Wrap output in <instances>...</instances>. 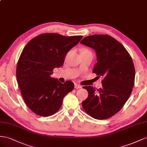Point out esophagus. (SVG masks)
Masks as SVG:
<instances>
[{
  "mask_svg": "<svg viewBox=\"0 0 147 147\" xmlns=\"http://www.w3.org/2000/svg\"><path fill=\"white\" fill-rule=\"evenodd\" d=\"M74 88H75V89H81V88H82V86H80V85L77 84H75Z\"/></svg>",
  "mask_w": 147,
  "mask_h": 147,
  "instance_id": "1",
  "label": "esophagus"
}]
</instances>
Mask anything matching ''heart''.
<instances>
[{
  "label": "heart",
  "instance_id": "1",
  "mask_svg": "<svg viewBox=\"0 0 147 147\" xmlns=\"http://www.w3.org/2000/svg\"><path fill=\"white\" fill-rule=\"evenodd\" d=\"M83 51H88V50H84Z\"/></svg>",
  "mask_w": 147,
  "mask_h": 147
}]
</instances>
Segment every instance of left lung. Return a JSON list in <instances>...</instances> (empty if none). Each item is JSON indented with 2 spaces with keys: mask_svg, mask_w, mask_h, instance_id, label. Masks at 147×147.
Wrapping results in <instances>:
<instances>
[{
  "mask_svg": "<svg viewBox=\"0 0 147 147\" xmlns=\"http://www.w3.org/2000/svg\"><path fill=\"white\" fill-rule=\"evenodd\" d=\"M80 43L95 50L97 62L92 72L104 78L99 89L83 87L89 95L82 106L94 119H108L120 111L131 95L135 80L132 58L119 42L109 35L89 36Z\"/></svg>",
  "mask_w": 147,
  "mask_h": 147,
  "instance_id": "8db88e82",
  "label": "left lung"
}]
</instances>
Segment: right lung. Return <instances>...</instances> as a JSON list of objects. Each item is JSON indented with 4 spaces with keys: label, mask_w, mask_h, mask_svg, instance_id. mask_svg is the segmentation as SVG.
I'll return each mask as SVG.
<instances>
[{
    "label": "right lung",
    "mask_w": 147,
    "mask_h": 147,
    "mask_svg": "<svg viewBox=\"0 0 147 147\" xmlns=\"http://www.w3.org/2000/svg\"><path fill=\"white\" fill-rule=\"evenodd\" d=\"M82 37L44 33L31 39L23 49L16 66V80L25 103L35 114H55L63 98L73 90V82L62 84L50 76L54 68L63 65L67 53Z\"/></svg>",
    "instance_id": "right-lung-1"
}]
</instances>
